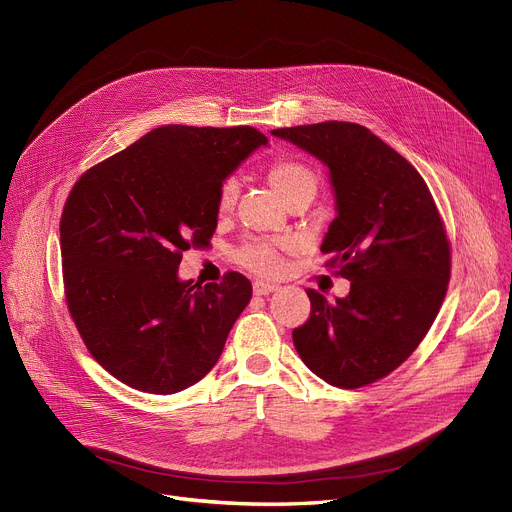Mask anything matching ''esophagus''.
Instances as JSON below:
<instances>
[{
    "instance_id": "34e87169",
    "label": "esophagus",
    "mask_w": 512,
    "mask_h": 512,
    "mask_svg": "<svg viewBox=\"0 0 512 512\" xmlns=\"http://www.w3.org/2000/svg\"><path fill=\"white\" fill-rule=\"evenodd\" d=\"M253 290H255V294H270V292H274V290H278V286L276 284H272V282H261V280H257L255 284H253Z\"/></svg>"
}]
</instances>
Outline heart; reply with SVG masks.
Instances as JSON below:
<instances>
[{"label": "heart", "instance_id": "obj_1", "mask_svg": "<svg viewBox=\"0 0 512 512\" xmlns=\"http://www.w3.org/2000/svg\"><path fill=\"white\" fill-rule=\"evenodd\" d=\"M267 178H270L274 191L284 201L303 191H311V193L317 191V174L309 166L301 164V161H292V159L276 161V164L270 168V172H267ZM236 199H238V180L228 178L220 188V209L230 211ZM238 259L242 265H247L251 270L261 274H270L278 267L276 247L267 240L247 242V245L240 249Z\"/></svg>", "mask_w": 512, "mask_h": 512}]
</instances>
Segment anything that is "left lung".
Here are the masks:
<instances>
[{
    "label": "left lung",
    "mask_w": 512,
    "mask_h": 512,
    "mask_svg": "<svg viewBox=\"0 0 512 512\" xmlns=\"http://www.w3.org/2000/svg\"><path fill=\"white\" fill-rule=\"evenodd\" d=\"M330 172L336 218L321 253L351 282L330 303L307 290L311 315L292 332L303 363L336 388H361L419 346L444 301L450 247L432 193L409 161L353 122L272 130Z\"/></svg>",
    "instance_id": "left-lung-1"
}]
</instances>
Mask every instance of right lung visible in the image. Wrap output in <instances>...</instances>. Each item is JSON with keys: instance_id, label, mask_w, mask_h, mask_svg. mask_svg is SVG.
Here are the masks:
<instances>
[{"instance_id": "add662e5", "label": "right lung", "mask_w": 512, "mask_h": 512, "mask_svg": "<svg viewBox=\"0 0 512 512\" xmlns=\"http://www.w3.org/2000/svg\"><path fill=\"white\" fill-rule=\"evenodd\" d=\"M267 137L251 126H159L80 176L60 247L66 301L95 361L122 384L176 394L218 363L251 301L236 272L180 280L182 251L218 228L224 180Z\"/></svg>"}]
</instances>
